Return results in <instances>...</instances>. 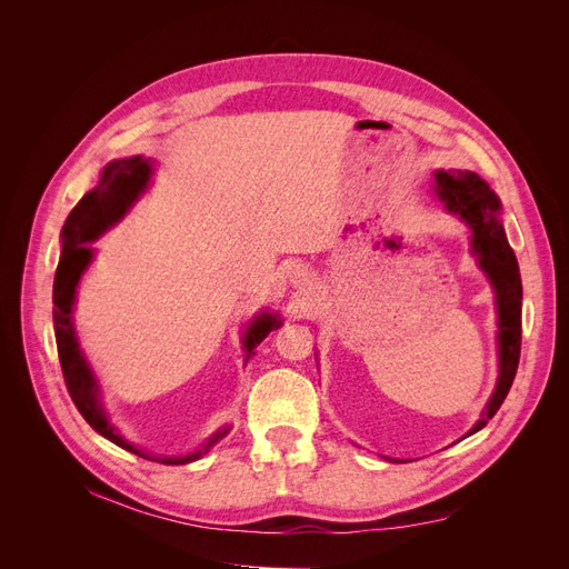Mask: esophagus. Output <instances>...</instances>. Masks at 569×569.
Returning a JSON list of instances; mask_svg holds the SVG:
<instances>
[{
    "label": "esophagus",
    "mask_w": 569,
    "mask_h": 569,
    "mask_svg": "<svg viewBox=\"0 0 569 569\" xmlns=\"http://www.w3.org/2000/svg\"><path fill=\"white\" fill-rule=\"evenodd\" d=\"M290 283H292L295 288L311 286V283H313V274H311V269H309L307 264H295V267L290 269Z\"/></svg>",
    "instance_id": "obj_1"
}]
</instances>
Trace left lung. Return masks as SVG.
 <instances>
[{
	"label": "left lung",
	"instance_id": "8db88e82",
	"mask_svg": "<svg viewBox=\"0 0 569 569\" xmlns=\"http://www.w3.org/2000/svg\"><path fill=\"white\" fill-rule=\"evenodd\" d=\"M436 198L445 212L459 217L470 230V251L487 274L498 313V378L493 392L480 415V420L463 436H472L487 427V422L502 406L519 367L521 352V274L515 251L507 244L500 221V200L485 179L470 170H436L433 184Z\"/></svg>",
	"mask_w": 569,
	"mask_h": 569
}]
</instances>
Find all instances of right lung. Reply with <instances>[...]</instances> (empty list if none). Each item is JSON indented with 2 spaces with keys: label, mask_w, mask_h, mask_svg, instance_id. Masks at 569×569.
<instances>
[{
  "label": "right lung",
  "mask_w": 569,
  "mask_h": 569,
  "mask_svg": "<svg viewBox=\"0 0 569 569\" xmlns=\"http://www.w3.org/2000/svg\"><path fill=\"white\" fill-rule=\"evenodd\" d=\"M154 163L152 159H144L142 154L129 157V159H114L110 161L101 174L99 184L87 191L80 202L71 209V214L64 221L62 234H59V242H62V253H59V264L54 272V286H52V322H54V341L59 352V365H62V373L69 387V395L80 410V415L87 420L99 436L108 438L117 447H122L127 452H133L142 459L166 463V466H184L191 461H198L202 455H207L212 447L228 436L230 427L219 429L217 433L209 436L196 452L189 455H149L133 442H129L117 427L108 420V412L101 401V387L99 380L89 367L87 357L80 348L76 325H73V307H76V292L80 286L82 274L87 267L94 260L92 242L108 232L112 226L122 221L131 207L144 196V191L152 184ZM281 318L279 313L262 311L258 313L247 332L242 337L244 343V365L256 355L253 348L272 330H279Z\"/></svg>",
  "instance_id": "1"
}]
</instances>
